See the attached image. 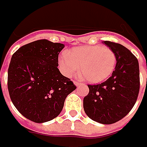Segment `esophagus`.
Wrapping results in <instances>:
<instances>
[{"instance_id":"esophagus-1","label":"esophagus","mask_w":147,"mask_h":147,"mask_svg":"<svg viewBox=\"0 0 147 147\" xmlns=\"http://www.w3.org/2000/svg\"><path fill=\"white\" fill-rule=\"evenodd\" d=\"M74 83L76 86H79V85H81V84H82L81 82H74Z\"/></svg>"}]
</instances>
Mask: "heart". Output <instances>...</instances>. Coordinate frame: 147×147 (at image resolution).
<instances>
[{
  "label": "heart",
  "mask_w": 147,
  "mask_h": 147,
  "mask_svg": "<svg viewBox=\"0 0 147 147\" xmlns=\"http://www.w3.org/2000/svg\"><path fill=\"white\" fill-rule=\"evenodd\" d=\"M116 62L115 52L103 46L76 47L59 58V65L66 76H73L79 71L83 80L92 84L109 78L115 68Z\"/></svg>",
  "instance_id": "heart-1"
}]
</instances>
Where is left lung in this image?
Masks as SVG:
<instances>
[{"instance_id":"1","label":"left lung","mask_w":147,"mask_h":147,"mask_svg":"<svg viewBox=\"0 0 147 147\" xmlns=\"http://www.w3.org/2000/svg\"><path fill=\"white\" fill-rule=\"evenodd\" d=\"M115 54V69L104 82L88 85L89 93L83 99L87 115L94 121L111 124L122 119L133 109L140 89L138 60L121 44L103 42Z\"/></svg>"}]
</instances>
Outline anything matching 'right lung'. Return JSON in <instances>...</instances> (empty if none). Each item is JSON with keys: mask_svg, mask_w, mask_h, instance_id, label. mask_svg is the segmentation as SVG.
I'll use <instances>...</instances> for the list:
<instances>
[{"mask_svg": "<svg viewBox=\"0 0 147 147\" xmlns=\"http://www.w3.org/2000/svg\"><path fill=\"white\" fill-rule=\"evenodd\" d=\"M64 47L61 43L37 40L21 47L11 57L9 94L18 111L31 121L45 123L57 117L67 96L76 89L57 68Z\"/></svg>", "mask_w": 147, "mask_h": 147, "instance_id": "1", "label": "right lung"}]
</instances>
